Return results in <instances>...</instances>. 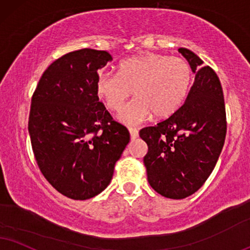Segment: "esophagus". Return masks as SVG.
<instances>
[{"mask_svg":"<svg viewBox=\"0 0 250 250\" xmlns=\"http://www.w3.org/2000/svg\"><path fill=\"white\" fill-rule=\"evenodd\" d=\"M128 131H130V135H131V139L134 140L137 139L138 135H139V131L137 130L135 127H128Z\"/></svg>","mask_w":250,"mask_h":250,"instance_id":"esophagus-1","label":"esophagus"}]
</instances>
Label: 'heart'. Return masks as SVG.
Listing matches in <instances>:
<instances>
[{
  "mask_svg": "<svg viewBox=\"0 0 250 250\" xmlns=\"http://www.w3.org/2000/svg\"><path fill=\"white\" fill-rule=\"evenodd\" d=\"M191 83L192 69L187 60L146 52L122 61L118 74H98L96 92L107 109L118 112L133 91L137 98L119 118L126 124H138L152 115H174L183 105Z\"/></svg>",
  "mask_w": 250,
  "mask_h": 250,
  "instance_id": "b5f03b06",
  "label": "heart"
}]
</instances>
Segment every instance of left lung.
<instances>
[{
	"instance_id": "8db88e82",
	"label": "left lung",
	"mask_w": 250,
	"mask_h": 250,
	"mask_svg": "<svg viewBox=\"0 0 250 250\" xmlns=\"http://www.w3.org/2000/svg\"><path fill=\"white\" fill-rule=\"evenodd\" d=\"M178 52L196 74L184 104L174 115L139 132L148 183L156 192L183 199L199 189L215 167L227 131L224 92L210 66L188 48Z\"/></svg>"
}]
</instances>
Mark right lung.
<instances>
[{"label": "right lung", "instance_id": "1", "mask_svg": "<svg viewBox=\"0 0 250 250\" xmlns=\"http://www.w3.org/2000/svg\"><path fill=\"white\" fill-rule=\"evenodd\" d=\"M106 51L69 52L52 62L32 98L29 133L37 165L61 195L92 198L109 186L130 132L100 102L97 70Z\"/></svg>", "mask_w": 250, "mask_h": 250}]
</instances>
